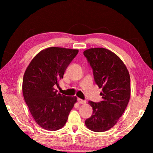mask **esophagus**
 Here are the masks:
<instances>
[{
    "label": "esophagus",
    "instance_id": "esophagus-1",
    "mask_svg": "<svg viewBox=\"0 0 153 153\" xmlns=\"http://www.w3.org/2000/svg\"><path fill=\"white\" fill-rule=\"evenodd\" d=\"M77 102H78L79 104H84V103H86V100H82L80 99V98H77Z\"/></svg>",
    "mask_w": 153,
    "mask_h": 153
}]
</instances>
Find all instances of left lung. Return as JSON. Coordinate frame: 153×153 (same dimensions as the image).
Here are the masks:
<instances>
[{"label": "left lung", "instance_id": "left-lung-1", "mask_svg": "<svg viewBox=\"0 0 153 153\" xmlns=\"http://www.w3.org/2000/svg\"><path fill=\"white\" fill-rule=\"evenodd\" d=\"M84 55L92 67L95 83L102 89V101L88 102L93 112L85 124L90 130L102 132L115 126L125 111L130 98V77L121 59L108 49L90 48Z\"/></svg>", "mask_w": 153, "mask_h": 153}]
</instances>
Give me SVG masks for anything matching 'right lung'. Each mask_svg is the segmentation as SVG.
I'll use <instances>...</instances> for the list:
<instances>
[{
	"label": "right lung",
	"instance_id": "obj_1",
	"mask_svg": "<svg viewBox=\"0 0 153 153\" xmlns=\"http://www.w3.org/2000/svg\"><path fill=\"white\" fill-rule=\"evenodd\" d=\"M78 50L50 47L41 51L30 62L23 78L24 100L36 122L55 131L66 123L76 97H66L55 89Z\"/></svg>",
	"mask_w": 153,
	"mask_h": 153
}]
</instances>
